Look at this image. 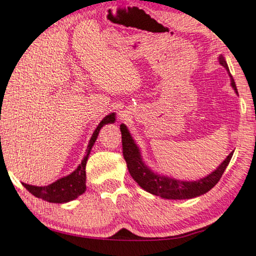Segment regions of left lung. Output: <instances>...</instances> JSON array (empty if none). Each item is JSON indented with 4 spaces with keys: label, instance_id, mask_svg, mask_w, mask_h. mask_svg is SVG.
Segmentation results:
<instances>
[{
    "label": "left lung",
    "instance_id": "left-lung-1",
    "mask_svg": "<svg viewBox=\"0 0 256 256\" xmlns=\"http://www.w3.org/2000/svg\"><path fill=\"white\" fill-rule=\"evenodd\" d=\"M220 65L224 66L228 72L230 78V85L234 90L238 93L236 82L232 74L230 73L228 66L225 58L222 56L219 57ZM121 134H122V152H124V157L127 163V168L129 174L132 177L136 183L141 186L143 190H146L149 194L158 196V197L166 199H190L198 197L208 192L214 185L218 183L222 178L224 171L228 166L230 158L233 156V152L226 157V160L216 168V170L213 171L204 178H200L198 180H180L176 178H171L163 176V174H155L152 170H150L142 160L141 152H140L138 146L135 144L130 132L126 127V124H122L120 126Z\"/></svg>",
    "mask_w": 256,
    "mask_h": 256
}]
</instances>
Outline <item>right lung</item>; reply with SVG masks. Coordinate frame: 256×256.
Wrapping results in <instances>:
<instances>
[{
	"label": "right lung",
	"instance_id": "right-lung-1",
	"mask_svg": "<svg viewBox=\"0 0 256 256\" xmlns=\"http://www.w3.org/2000/svg\"><path fill=\"white\" fill-rule=\"evenodd\" d=\"M114 121L115 113H110L107 116H104V120L98 124L92 138L90 140L88 146H87L85 157L72 174L54 182L52 184L46 185V186H34V185H29L26 183H23V186L34 197L40 198L48 202H56V204H62V202L74 200L76 198H78L80 194H82L86 191V163L87 160H88L90 150H92V146L96 141L98 135H99L100 129L104 124H113Z\"/></svg>",
	"mask_w": 256,
	"mask_h": 256
}]
</instances>
